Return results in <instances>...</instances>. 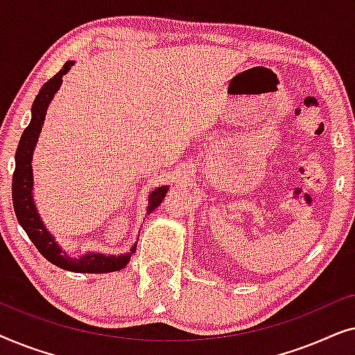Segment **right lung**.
<instances>
[{"label": "right lung", "mask_w": 355, "mask_h": 355, "mask_svg": "<svg viewBox=\"0 0 355 355\" xmlns=\"http://www.w3.org/2000/svg\"><path fill=\"white\" fill-rule=\"evenodd\" d=\"M76 61H66L62 69L55 77H51L35 96V101L32 105V119L27 129L24 130L21 140H19L16 152V169H14L12 176V205L19 225L27 232L28 239L33 242L38 252L58 268L74 271V273H111V271L123 270L129 263L130 255L134 254L135 247H137L135 242L129 252L119 255L101 254V252H85V254L76 257L71 255L69 252L58 244L56 237L51 234V231L43 223L35 205V198H33V150H35L38 142V135L42 132V125L45 123L48 106H50L53 96L62 84V76H66ZM168 189L169 186H162L148 193L147 215H150L163 202Z\"/></svg>", "instance_id": "1"}]
</instances>
